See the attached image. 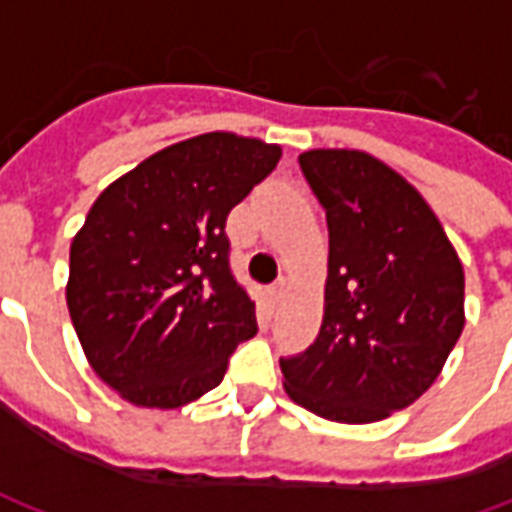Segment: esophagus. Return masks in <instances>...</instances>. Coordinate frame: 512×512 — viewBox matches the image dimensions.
I'll return each mask as SVG.
<instances>
[{
	"label": "esophagus",
	"instance_id": "34e87169",
	"mask_svg": "<svg viewBox=\"0 0 512 512\" xmlns=\"http://www.w3.org/2000/svg\"><path fill=\"white\" fill-rule=\"evenodd\" d=\"M285 290H288V279H277V282L271 285V290H268V296H271L274 304H279V301L285 299Z\"/></svg>",
	"mask_w": 512,
	"mask_h": 512
}]
</instances>
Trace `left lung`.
Returning <instances> with one entry per match:
<instances>
[{
    "instance_id": "8db88e82",
    "label": "left lung",
    "mask_w": 512,
    "mask_h": 512,
    "mask_svg": "<svg viewBox=\"0 0 512 512\" xmlns=\"http://www.w3.org/2000/svg\"><path fill=\"white\" fill-rule=\"evenodd\" d=\"M299 167L326 211L323 323L279 359L285 392L332 422H378L439 378L463 332V266L411 183L362 150H307Z\"/></svg>"
}]
</instances>
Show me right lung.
I'll return each instance as SVG.
<instances>
[{
    "instance_id": "right-lung-1",
    "label": "right lung",
    "mask_w": 512,
    "mask_h": 512,
    "mask_svg": "<svg viewBox=\"0 0 512 512\" xmlns=\"http://www.w3.org/2000/svg\"><path fill=\"white\" fill-rule=\"evenodd\" d=\"M279 156L249 136H191L93 202L71 244L65 299L87 362L123 400L186 406L222 384L230 354L257 334L224 224Z\"/></svg>"
}]
</instances>
